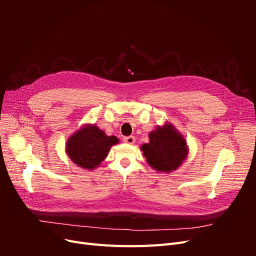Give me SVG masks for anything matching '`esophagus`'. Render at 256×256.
Masks as SVG:
<instances>
[{
    "mask_svg": "<svg viewBox=\"0 0 256 256\" xmlns=\"http://www.w3.org/2000/svg\"><path fill=\"white\" fill-rule=\"evenodd\" d=\"M124 142L127 143V144H134L136 142V138L132 136H126V138H124Z\"/></svg>",
    "mask_w": 256,
    "mask_h": 256,
    "instance_id": "34e87169",
    "label": "esophagus"
}]
</instances>
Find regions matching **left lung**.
Wrapping results in <instances>:
<instances>
[{
  "instance_id": "left-lung-1",
  "label": "left lung",
  "mask_w": 256,
  "mask_h": 256,
  "mask_svg": "<svg viewBox=\"0 0 256 256\" xmlns=\"http://www.w3.org/2000/svg\"><path fill=\"white\" fill-rule=\"evenodd\" d=\"M148 138L150 142L141 145L140 148L154 171L168 174L176 171L187 159V141L171 122H166L162 126H157L148 134Z\"/></svg>"
}]
</instances>
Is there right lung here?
<instances>
[{
	"instance_id": "right-lung-1",
	"label": "right lung",
	"mask_w": 256,
	"mask_h": 256,
	"mask_svg": "<svg viewBox=\"0 0 256 256\" xmlns=\"http://www.w3.org/2000/svg\"><path fill=\"white\" fill-rule=\"evenodd\" d=\"M118 143V138L106 136L96 124H85L67 138L65 152L74 164L92 171L100 166L111 147Z\"/></svg>"
}]
</instances>
